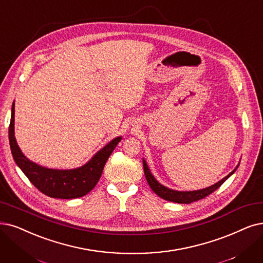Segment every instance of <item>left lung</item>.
<instances>
[{
    "label": "left lung",
    "instance_id": "obj_1",
    "mask_svg": "<svg viewBox=\"0 0 263 263\" xmlns=\"http://www.w3.org/2000/svg\"><path fill=\"white\" fill-rule=\"evenodd\" d=\"M237 167H238V165L236 166V168L232 173H230L227 177L223 178V179L218 181L216 184H214L212 186H208L206 189H203V190L181 192V191L171 190V189H168V187H166V186L162 185L161 183L157 182L155 178L150 173L149 168H148V165H146L145 161L143 160V171H144V175H145V179H146V181H148L150 187L152 189V191L155 194L159 195L160 197L166 199V201L179 203V204H190V203L198 201V199H202V198L206 197L209 194H212L214 191L217 190L219 186H221V184L228 179V178L237 170Z\"/></svg>",
    "mask_w": 263,
    "mask_h": 263
}]
</instances>
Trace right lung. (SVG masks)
Instances as JSON below:
<instances>
[{"label":"right lung","instance_id":"1","mask_svg":"<svg viewBox=\"0 0 263 263\" xmlns=\"http://www.w3.org/2000/svg\"><path fill=\"white\" fill-rule=\"evenodd\" d=\"M15 103L13 102L12 117L8 128L10 150L16 164L24 172L30 182L39 191L54 198H77L89 193L99 181L103 167L109 156L121 141V137L113 139L106 146L98 151L92 159L77 170L58 171L49 170L29 161L20 151L14 136Z\"/></svg>","mask_w":263,"mask_h":263}]
</instances>
